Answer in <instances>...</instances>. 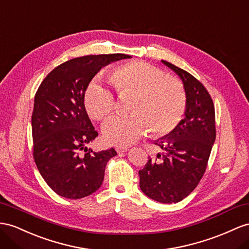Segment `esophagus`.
Listing matches in <instances>:
<instances>
[{
	"instance_id": "34e87169",
	"label": "esophagus",
	"mask_w": 249,
	"mask_h": 249,
	"mask_svg": "<svg viewBox=\"0 0 249 249\" xmlns=\"http://www.w3.org/2000/svg\"><path fill=\"white\" fill-rule=\"evenodd\" d=\"M118 154H123V152H126L127 150H128V148H124V147H117L116 148Z\"/></svg>"
}]
</instances>
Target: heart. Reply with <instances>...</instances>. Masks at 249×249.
Returning a JSON list of instances; mask_svg holds the SVG:
<instances>
[{
    "instance_id": "obj_1",
    "label": "heart",
    "mask_w": 249,
    "mask_h": 249,
    "mask_svg": "<svg viewBox=\"0 0 249 249\" xmlns=\"http://www.w3.org/2000/svg\"><path fill=\"white\" fill-rule=\"evenodd\" d=\"M110 81L119 93L132 91V113L114 116L104 125L108 144L129 146L151 128L157 136L167 135L179 124L185 111L186 93L179 80L166 76L162 69L142 61H130L114 67ZM84 104L92 119L103 121L116 109L114 94L99 82L85 92Z\"/></svg>"
}]
</instances>
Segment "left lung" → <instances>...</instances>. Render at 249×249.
<instances>
[{
	"instance_id": "left-lung-1",
	"label": "left lung",
	"mask_w": 249,
	"mask_h": 249,
	"mask_svg": "<svg viewBox=\"0 0 249 249\" xmlns=\"http://www.w3.org/2000/svg\"><path fill=\"white\" fill-rule=\"evenodd\" d=\"M180 76L186 93L185 118L156 145L162 149L139 171L140 187L161 203L180 202L199 184L215 140L214 105L202 83L186 70L162 61Z\"/></svg>"
}]
</instances>
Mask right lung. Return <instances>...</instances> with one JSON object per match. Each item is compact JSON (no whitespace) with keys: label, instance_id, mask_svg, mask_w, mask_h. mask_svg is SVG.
<instances>
[{"label":"right lung","instance_id":"obj_1","mask_svg":"<svg viewBox=\"0 0 249 249\" xmlns=\"http://www.w3.org/2000/svg\"><path fill=\"white\" fill-rule=\"evenodd\" d=\"M131 58L123 53L74 58L52 70L35 95L31 128L34 159L55 194L81 199L98 190L113 148L94 152L86 145L98 137L84 105L85 91L99 70Z\"/></svg>","mask_w":249,"mask_h":249}]
</instances>
